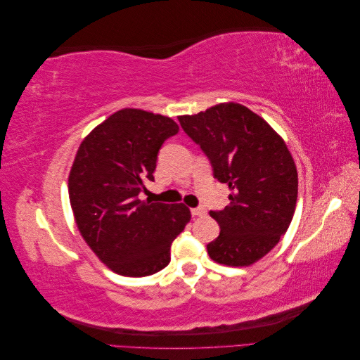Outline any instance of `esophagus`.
<instances>
[{
    "label": "esophagus",
    "mask_w": 360,
    "mask_h": 360,
    "mask_svg": "<svg viewBox=\"0 0 360 360\" xmlns=\"http://www.w3.org/2000/svg\"><path fill=\"white\" fill-rule=\"evenodd\" d=\"M191 213H192V216H195V217H197V216H202V214H205V209H204V207H197V209H192Z\"/></svg>",
    "instance_id": "1"
}]
</instances>
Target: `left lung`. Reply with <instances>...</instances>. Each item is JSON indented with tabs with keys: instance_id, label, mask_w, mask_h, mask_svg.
Wrapping results in <instances>:
<instances>
[{
	"instance_id": "obj_1",
	"label": "left lung",
	"mask_w": 360,
	"mask_h": 360,
	"mask_svg": "<svg viewBox=\"0 0 360 360\" xmlns=\"http://www.w3.org/2000/svg\"><path fill=\"white\" fill-rule=\"evenodd\" d=\"M179 122L231 191L230 205L210 212L221 233L207 252L219 264H254L278 245L296 210L297 169L287 144L264 118L234 102Z\"/></svg>"
}]
</instances>
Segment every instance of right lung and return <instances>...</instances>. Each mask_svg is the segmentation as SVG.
I'll list each match as a JSON object with an SVG mask.
<instances>
[{"label":"right lung","mask_w":360,"mask_h":360,"mask_svg":"<svg viewBox=\"0 0 360 360\" xmlns=\"http://www.w3.org/2000/svg\"><path fill=\"white\" fill-rule=\"evenodd\" d=\"M179 132L172 118L135 108L108 117L84 138L69 174L76 226L105 266L141 278L167 267L171 245L191 221L184 204L141 201L158 153Z\"/></svg>","instance_id":"right-lung-1"}]
</instances>
